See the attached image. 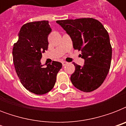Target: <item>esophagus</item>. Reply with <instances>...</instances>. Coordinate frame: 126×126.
<instances>
[{
  "label": "esophagus",
  "mask_w": 126,
  "mask_h": 126,
  "mask_svg": "<svg viewBox=\"0 0 126 126\" xmlns=\"http://www.w3.org/2000/svg\"><path fill=\"white\" fill-rule=\"evenodd\" d=\"M67 62H66V61H62V65H63V66H65V65H67Z\"/></svg>",
  "instance_id": "esophagus-1"
}]
</instances>
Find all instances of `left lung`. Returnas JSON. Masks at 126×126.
<instances>
[{
  "instance_id": "8db88e82",
  "label": "left lung",
  "mask_w": 126,
  "mask_h": 126,
  "mask_svg": "<svg viewBox=\"0 0 126 126\" xmlns=\"http://www.w3.org/2000/svg\"><path fill=\"white\" fill-rule=\"evenodd\" d=\"M71 36L75 49L81 51L85 60L83 67L73 64L75 71L71 77L75 88L84 92L97 89L105 80L110 67L112 47L107 31L94 18L58 20Z\"/></svg>"
}]
</instances>
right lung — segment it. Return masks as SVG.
I'll return each instance as SVG.
<instances>
[{
    "mask_svg": "<svg viewBox=\"0 0 126 126\" xmlns=\"http://www.w3.org/2000/svg\"><path fill=\"white\" fill-rule=\"evenodd\" d=\"M51 31L48 21L27 23L21 27L13 47V61L21 83L36 95L46 94L53 88L62 67L57 61L45 68L40 63L42 53L48 47L47 36Z\"/></svg>",
    "mask_w": 126,
    "mask_h": 126,
    "instance_id": "add662e5",
    "label": "right lung"
}]
</instances>
